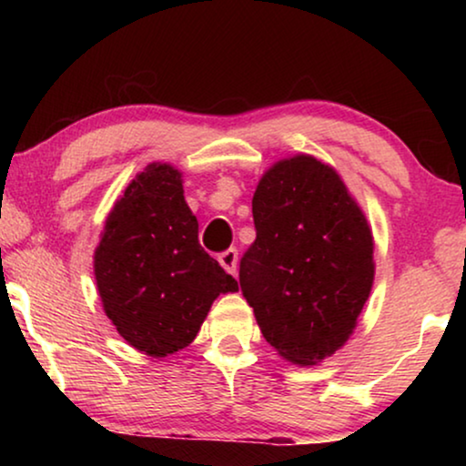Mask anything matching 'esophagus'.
<instances>
[{"mask_svg":"<svg viewBox=\"0 0 466 466\" xmlns=\"http://www.w3.org/2000/svg\"><path fill=\"white\" fill-rule=\"evenodd\" d=\"M218 263L225 267L227 273H231V276H235L238 273V250L235 248H231V250L222 252L218 257Z\"/></svg>","mask_w":466,"mask_h":466,"instance_id":"1","label":"esophagus"}]
</instances>
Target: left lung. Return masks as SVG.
Returning a JSON list of instances; mask_svg holds the SVG:
<instances>
[{"mask_svg": "<svg viewBox=\"0 0 466 466\" xmlns=\"http://www.w3.org/2000/svg\"><path fill=\"white\" fill-rule=\"evenodd\" d=\"M257 239L239 260V286L269 346L316 365L356 327L373 284L365 214L329 165L279 161L252 197Z\"/></svg>", "mask_w": 466, "mask_h": 466, "instance_id": "left-lung-1", "label": "left lung"}]
</instances>
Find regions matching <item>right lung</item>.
Listing matches in <instances>:
<instances>
[{"label":"right lung","instance_id":"obj_1","mask_svg":"<svg viewBox=\"0 0 466 466\" xmlns=\"http://www.w3.org/2000/svg\"><path fill=\"white\" fill-rule=\"evenodd\" d=\"M95 279L120 337L157 359L187 348L214 299L238 290V279L201 248L180 171L165 163L137 174L112 208Z\"/></svg>","mask_w":466,"mask_h":466}]
</instances>
